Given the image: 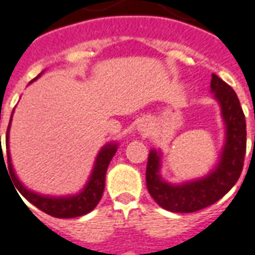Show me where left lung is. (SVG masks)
<instances>
[{
    "instance_id": "left-lung-1",
    "label": "left lung",
    "mask_w": 255,
    "mask_h": 255,
    "mask_svg": "<svg viewBox=\"0 0 255 255\" xmlns=\"http://www.w3.org/2000/svg\"><path fill=\"white\" fill-rule=\"evenodd\" d=\"M210 87L219 100L227 124V143L221 161L208 177L183 186L166 184L158 176L160 158L150 151L146 166V186L161 208L173 213H192L208 208L223 198L241 176L246 154V119L238 95L217 75H212Z\"/></svg>"
}]
</instances>
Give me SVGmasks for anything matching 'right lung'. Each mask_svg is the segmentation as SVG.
Returning <instances> with one entry per match:
<instances>
[{"instance_id": "obj_1", "label": "right lung", "mask_w": 255, "mask_h": 255, "mask_svg": "<svg viewBox=\"0 0 255 255\" xmlns=\"http://www.w3.org/2000/svg\"><path fill=\"white\" fill-rule=\"evenodd\" d=\"M12 120V117H10ZM10 124V123H9ZM9 126L8 131H6V155H8V165H5V160H3L2 149H1L0 143V162H3L5 168H8L9 175L12 177L14 187L19 190V192L23 197L35 205L36 208L41 209L42 212L50 214L53 217H58V219H72V217H79L83 214L90 213L93 209L98 205L100 199L102 198L104 194V188H105V175L106 169L109 166V162L113 158V155L116 153L117 146L116 144H108L104 149L101 150V153L97 157V162H95V168L93 175L90 177L89 184L86 186L83 191L75 195V197L68 198H49V197H41L38 194L28 191L27 188L21 186V183L17 180V177L14 176L13 168L10 164V157H9ZM1 140V135H0Z\"/></svg>"}]
</instances>
